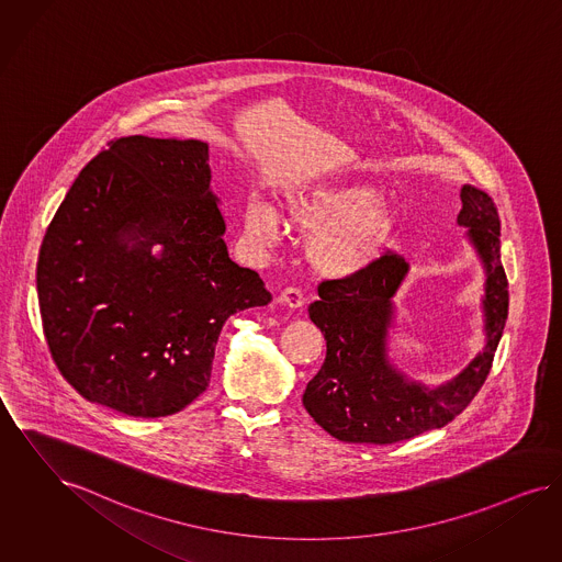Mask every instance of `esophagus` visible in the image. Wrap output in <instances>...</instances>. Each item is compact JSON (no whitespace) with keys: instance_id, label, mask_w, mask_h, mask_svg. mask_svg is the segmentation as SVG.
<instances>
[{"instance_id":"obj_1","label":"esophagus","mask_w":562,"mask_h":562,"mask_svg":"<svg viewBox=\"0 0 562 562\" xmlns=\"http://www.w3.org/2000/svg\"><path fill=\"white\" fill-rule=\"evenodd\" d=\"M279 302H281L283 306H288V308L297 311V308L304 306V295H302V291L295 290V288H288V290L281 291Z\"/></svg>"}]
</instances>
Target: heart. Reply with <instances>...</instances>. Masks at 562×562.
<instances>
[{
    "instance_id": "heart-1",
    "label": "heart",
    "mask_w": 562,
    "mask_h": 562,
    "mask_svg": "<svg viewBox=\"0 0 562 562\" xmlns=\"http://www.w3.org/2000/svg\"><path fill=\"white\" fill-rule=\"evenodd\" d=\"M293 229L306 235V260L327 279H346L367 271L390 246L400 225L394 202L371 183L329 181L297 188L279 200ZM246 235L260 246L279 237L277 212L258 200L241 206Z\"/></svg>"
}]
</instances>
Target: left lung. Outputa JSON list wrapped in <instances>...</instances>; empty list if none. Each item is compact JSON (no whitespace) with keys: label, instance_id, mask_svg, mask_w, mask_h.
<instances>
[{"label":"left lung","instance_id":"obj_1","mask_svg":"<svg viewBox=\"0 0 562 562\" xmlns=\"http://www.w3.org/2000/svg\"><path fill=\"white\" fill-rule=\"evenodd\" d=\"M458 227L483 269V350L452 379L427 385L390 356L395 331L394 297L411 265L385 254L367 271L318 285L311 321L325 335L327 358L302 402L312 418L335 439L352 443H395L439 429L460 415L485 383L508 316V281L499 260V218L492 198L460 189Z\"/></svg>","mask_w":562,"mask_h":562}]
</instances>
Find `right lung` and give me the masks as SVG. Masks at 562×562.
I'll use <instances>...</instances> for the list:
<instances>
[{
  "mask_svg": "<svg viewBox=\"0 0 562 562\" xmlns=\"http://www.w3.org/2000/svg\"><path fill=\"white\" fill-rule=\"evenodd\" d=\"M209 160L200 139H116L47 227L43 331L89 402L139 418L183 411L209 387L225 321L272 300L229 258Z\"/></svg>",
  "mask_w": 562,
  "mask_h": 562,
  "instance_id": "obj_1",
  "label": "right lung"
}]
</instances>
